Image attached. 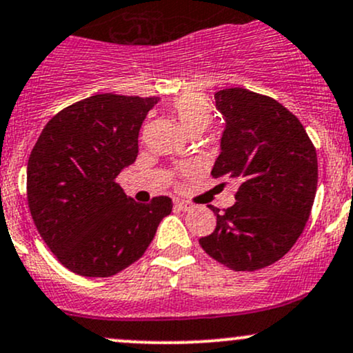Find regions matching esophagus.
I'll return each mask as SVG.
<instances>
[{
    "mask_svg": "<svg viewBox=\"0 0 353 353\" xmlns=\"http://www.w3.org/2000/svg\"><path fill=\"white\" fill-rule=\"evenodd\" d=\"M174 206H176L179 211H191L192 209V204H189L188 201H183V199H176L174 201Z\"/></svg>",
    "mask_w": 353,
    "mask_h": 353,
    "instance_id": "1",
    "label": "esophagus"
}]
</instances>
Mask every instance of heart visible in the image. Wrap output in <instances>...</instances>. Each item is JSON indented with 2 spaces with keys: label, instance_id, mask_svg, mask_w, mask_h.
Wrapping results in <instances>:
<instances>
[{
  "label": "heart",
  "instance_id": "1",
  "mask_svg": "<svg viewBox=\"0 0 353 353\" xmlns=\"http://www.w3.org/2000/svg\"><path fill=\"white\" fill-rule=\"evenodd\" d=\"M170 112L177 119L185 134H201L212 120V107L206 97L185 92L172 100Z\"/></svg>",
  "mask_w": 353,
  "mask_h": 353
}]
</instances>
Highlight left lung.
Segmentation results:
<instances>
[{"label":"left lung","mask_w":353,"mask_h":353,"mask_svg":"<svg viewBox=\"0 0 353 353\" xmlns=\"http://www.w3.org/2000/svg\"><path fill=\"white\" fill-rule=\"evenodd\" d=\"M224 119L212 177L239 183L236 203L211 208L216 230L199 239L211 258L254 271L283 258L303 233L319 181L316 150L303 125L274 99L246 88L214 94Z\"/></svg>","instance_id":"8db88e82"}]
</instances>
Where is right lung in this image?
I'll return each mask as SVG.
<instances>
[{"instance_id":"obj_1","label":"right lung","mask_w":353,"mask_h":353,"mask_svg":"<svg viewBox=\"0 0 353 353\" xmlns=\"http://www.w3.org/2000/svg\"><path fill=\"white\" fill-rule=\"evenodd\" d=\"M159 97L100 94L50 120L26 168L28 206L46 246L70 271L107 278L145 253L172 199L135 203L115 183L139 154V130Z\"/></svg>"}]
</instances>
